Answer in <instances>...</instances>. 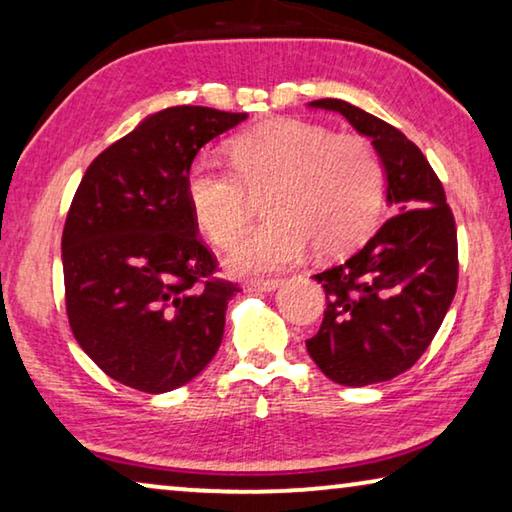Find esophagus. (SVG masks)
Returning a JSON list of instances; mask_svg holds the SVG:
<instances>
[{
	"label": "esophagus",
	"instance_id": "1",
	"mask_svg": "<svg viewBox=\"0 0 512 512\" xmlns=\"http://www.w3.org/2000/svg\"><path fill=\"white\" fill-rule=\"evenodd\" d=\"M280 287V280H255L248 282V292H273V289Z\"/></svg>",
	"mask_w": 512,
	"mask_h": 512
}]
</instances>
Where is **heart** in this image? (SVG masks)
<instances>
[{
  "mask_svg": "<svg viewBox=\"0 0 512 512\" xmlns=\"http://www.w3.org/2000/svg\"><path fill=\"white\" fill-rule=\"evenodd\" d=\"M232 170L195 160L186 197L200 230L232 248L253 223L255 200L269 223L230 257L239 276H264L299 259L354 248L375 227L384 200V167L361 135H335L301 119H278L230 140Z\"/></svg>",
  "mask_w": 512,
  "mask_h": 512,
  "instance_id": "obj_1",
  "label": "heart"
}]
</instances>
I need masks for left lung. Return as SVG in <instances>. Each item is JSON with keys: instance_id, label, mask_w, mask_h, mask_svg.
<instances>
[{"instance_id": "obj_1", "label": "left lung", "mask_w": 512, "mask_h": 512, "mask_svg": "<svg viewBox=\"0 0 512 512\" xmlns=\"http://www.w3.org/2000/svg\"><path fill=\"white\" fill-rule=\"evenodd\" d=\"M310 108L340 112L370 137L393 216L358 253L317 273L326 310L305 347L335 384H377L423 356L451 308L460 266L455 218L423 151L398 128L338 98Z\"/></svg>"}]
</instances>
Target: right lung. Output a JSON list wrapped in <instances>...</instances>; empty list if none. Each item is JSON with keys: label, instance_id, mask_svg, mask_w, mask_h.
<instances>
[{"label": "right lung", "instance_id": "1", "mask_svg": "<svg viewBox=\"0 0 512 512\" xmlns=\"http://www.w3.org/2000/svg\"><path fill=\"white\" fill-rule=\"evenodd\" d=\"M246 117L202 105L149 114L94 158L75 190L61 236L68 324L119 384L174 391L223 342L239 287L213 276L186 177L197 151Z\"/></svg>", "mask_w": 512, "mask_h": 512}]
</instances>
